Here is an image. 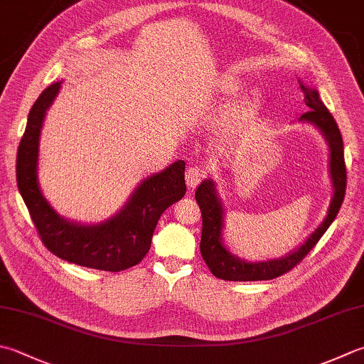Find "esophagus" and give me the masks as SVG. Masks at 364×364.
Instances as JSON below:
<instances>
[{
	"instance_id": "34e87169",
	"label": "esophagus",
	"mask_w": 364,
	"mask_h": 364,
	"mask_svg": "<svg viewBox=\"0 0 364 364\" xmlns=\"http://www.w3.org/2000/svg\"><path fill=\"white\" fill-rule=\"evenodd\" d=\"M205 178V170L200 167H189L186 172V184L189 189H194L200 184V181Z\"/></svg>"
}]
</instances>
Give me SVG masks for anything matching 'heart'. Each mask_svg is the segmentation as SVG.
Here are the masks:
<instances>
[{"label": "heart", "instance_id": "obj_1", "mask_svg": "<svg viewBox=\"0 0 364 364\" xmlns=\"http://www.w3.org/2000/svg\"><path fill=\"white\" fill-rule=\"evenodd\" d=\"M224 91L225 92H233V91H237L238 88H240V82L238 80H233V78H229V80H225L224 82ZM255 101H254V97H249V99H246V101H243V102H240L237 107H235V115H238V117H241V115H245V113L251 109V105L254 104Z\"/></svg>", "mask_w": 364, "mask_h": 364}]
</instances>
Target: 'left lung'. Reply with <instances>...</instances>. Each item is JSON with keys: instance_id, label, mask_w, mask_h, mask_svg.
Masks as SVG:
<instances>
[{"instance_id": "left-lung-1", "label": "left lung", "mask_w": 364, "mask_h": 364, "mask_svg": "<svg viewBox=\"0 0 364 364\" xmlns=\"http://www.w3.org/2000/svg\"><path fill=\"white\" fill-rule=\"evenodd\" d=\"M300 88L304 95V104L309 110L303 113L300 121L314 124L322 132L330 146V176L333 181V198L326 218L320 223L301 246L286 257L272 259L265 262H246L233 255L223 243L224 229V206L216 192V184L211 180H205L196 191V200L202 211V238L200 252L211 273L224 281H268L274 279L290 272L300 263L304 255L317 245L322 235L338 216L341 205L344 202L347 173L344 162L343 135L334 121L333 115L326 109L317 90L306 87L300 82Z\"/></svg>"}]
</instances>
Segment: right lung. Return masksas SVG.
<instances>
[{
	"instance_id": "right-lung-1",
	"label": "right lung",
	"mask_w": 364,
	"mask_h": 364,
	"mask_svg": "<svg viewBox=\"0 0 364 364\" xmlns=\"http://www.w3.org/2000/svg\"><path fill=\"white\" fill-rule=\"evenodd\" d=\"M60 88L61 82L47 87L28 115L17 151L18 191L42 243L56 257L102 272H123L144 260L161 215L186 194V162L176 161L145 178L123 208L104 223L85 225L61 218L42 196L38 181L41 127Z\"/></svg>"
}]
</instances>
